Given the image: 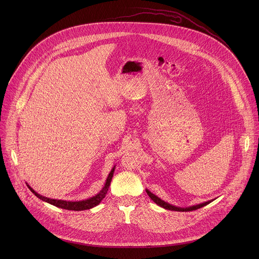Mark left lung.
<instances>
[{
    "instance_id": "8db88e82",
    "label": "left lung",
    "mask_w": 259,
    "mask_h": 259,
    "mask_svg": "<svg viewBox=\"0 0 259 259\" xmlns=\"http://www.w3.org/2000/svg\"><path fill=\"white\" fill-rule=\"evenodd\" d=\"M147 193L148 194V196L152 199L153 202H155L157 205H159L160 207H163L164 209H168V210H175V211H191V210H195V209H198V208H201L205 205H207L208 203H210L211 201H213L214 199H211V200H208V201H204L202 203H198V204H195V205H191V206H188V207H180V206H176V205H172V204H169L168 202H165L164 200L160 199L158 196H156L155 194H153L152 192H150L148 189H146Z\"/></svg>"
}]
</instances>
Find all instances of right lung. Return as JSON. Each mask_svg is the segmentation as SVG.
I'll return each mask as SVG.
<instances>
[{
	"label": "right lung",
	"instance_id": "obj_1",
	"mask_svg": "<svg viewBox=\"0 0 259 259\" xmlns=\"http://www.w3.org/2000/svg\"><path fill=\"white\" fill-rule=\"evenodd\" d=\"M114 167L115 165L111 168V172L109 174V177L106 181V184L104 185L103 189L98 193L96 194L95 196L91 197V198H88V199H84V200H80V201H67V200H62V199H53V198H49V197H46V196H42L40 194H38L37 192H36L30 185H28L29 188L31 189V191L38 197L39 199L52 204V205H55L57 207H60V208H63V209H68V210H74V211H79V210H85V209H91L95 206H97L98 204L101 203V201L105 198L108 190H109V187L111 185V179H112V176H113V171H114Z\"/></svg>",
	"mask_w": 259,
	"mask_h": 259
}]
</instances>
